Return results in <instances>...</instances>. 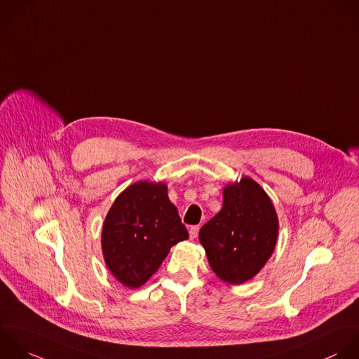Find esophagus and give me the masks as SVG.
<instances>
[{
	"label": "esophagus",
	"mask_w": 359,
	"mask_h": 359,
	"mask_svg": "<svg viewBox=\"0 0 359 359\" xmlns=\"http://www.w3.org/2000/svg\"><path fill=\"white\" fill-rule=\"evenodd\" d=\"M198 231H200V226H197V225L190 226V229H189L190 239H196V238H197V235H198Z\"/></svg>",
	"instance_id": "esophagus-1"
}]
</instances>
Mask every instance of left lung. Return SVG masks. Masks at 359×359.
Masks as SVG:
<instances>
[{"label":"left lung","mask_w":359,"mask_h":359,"mask_svg":"<svg viewBox=\"0 0 359 359\" xmlns=\"http://www.w3.org/2000/svg\"><path fill=\"white\" fill-rule=\"evenodd\" d=\"M278 217L267 193L250 177L224 189L222 210L200 231L212 271L228 284L253 278L271 257Z\"/></svg>","instance_id":"1"}]
</instances>
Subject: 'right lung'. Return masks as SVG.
<instances>
[{"label":"right lung","instance_id":"obj_1","mask_svg":"<svg viewBox=\"0 0 359 359\" xmlns=\"http://www.w3.org/2000/svg\"><path fill=\"white\" fill-rule=\"evenodd\" d=\"M187 238L166 184L137 182L109 210L102 252L107 269L123 285L140 288L156 273L170 248Z\"/></svg>","mask_w":359,"mask_h":359}]
</instances>
